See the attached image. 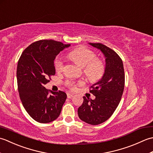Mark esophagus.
<instances>
[{"mask_svg": "<svg viewBox=\"0 0 153 153\" xmlns=\"http://www.w3.org/2000/svg\"><path fill=\"white\" fill-rule=\"evenodd\" d=\"M67 97L68 99H71V97H73V95L70 93H67Z\"/></svg>", "mask_w": 153, "mask_h": 153, "instance_id": "esophagus-1", "label": "esophagus"}]
</instances>
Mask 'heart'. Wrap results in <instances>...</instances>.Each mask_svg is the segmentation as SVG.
Returning a JSON list of instances; mask_svg holds the SVG:
<instances>
[{
    "instance_id": "heart-1",
    "label": "heart",
    "mask_w": 153,
    "mask_h": 153,
    "mask_svg": "<svg viewBox=\"0 0 153 153\" xmlns=\"http://www.w3.org/2000/svg\"><path fill=\"white\" fill-rule=\"evenodd\" d=\"M68 56L75 62L83 67V73L91 82H97L102 77L105 71V65L102 60L97 58L96 54L85 47H81L75 48L68 53ZM64 60L61 56H58L54 61L55 70L61 72L64 69ZM66 85L71 89H76L77 84H82L83 82L76 83L74 81L67 80Z\"/></svg>"
}]
</instances>
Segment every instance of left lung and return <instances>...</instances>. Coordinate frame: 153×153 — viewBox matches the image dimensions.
<instances>
[{
	"mask_svg": "<svg viewBox=\"0 0 153 153\" xmlns=\"http://www.w3.org/2000/svg\"><path fill=\"white\" fill-rule=\"evenodd\" d=\"M105 55L106 66L102 77L91 87L95 99L83 97L78 110L79 118L89 124L98 125L111 116L121 100L125 84V74L121 58L114 51L102 43H89Z\"/></svg>",
	"mask_w": 153,
	"mask_h": 153,
	"instance_id": "obj_1",
	"label": "left lung"
}]
</instances>
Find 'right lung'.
Returning a JSON list of instances; mask_svg holds the SVG:
<instances>
[{
    "label": "right lung",
    "instance_id": "right-lung-1",
    "mask_svg": "<svg viewBox=\"0 0 153 153\" xmlns=\"http://www.w3.org/2000/svg\"><path fill=\"white\" fill-rule=\"evenodd\" d=\"M70 46L52 39L40 40L25 48L18 60L16 76L19 97L29 115L38 122L56 120L66 101L64 92H50L45 85L55 74L56 56Z\"/></svg>",
    "mask_w": 153,
    "mask_h": 153
}]
</instances>
